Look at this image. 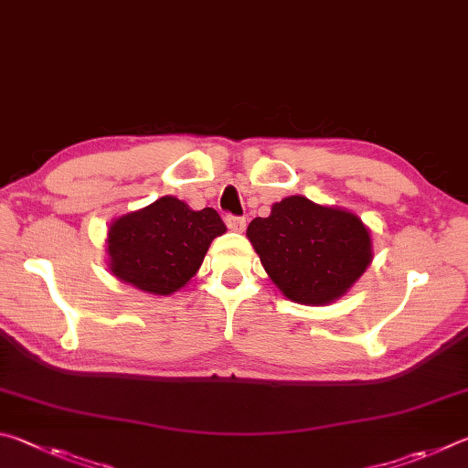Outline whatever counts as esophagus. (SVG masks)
<instances>
[{"mask_svg": "<svg viewBox=\"0 0 468 468\" xmlns=\"http://www.w3.org/2000/svg\"><path fill=\"white\" fill-rule=\"evenodd\" d=\"M226 226L229 229H234V232H244V228H247V218H242V216H226Z\"/></svg>", "mask_w": 468, "mask_h": 468, "instance_id": "esophagus-1", "label": "esophagus"}]
</instances>
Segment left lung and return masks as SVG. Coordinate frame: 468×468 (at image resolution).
Segmentation results:
<instances>
[{
    "label": "left lung",
    "instance_id": "8db88e82",
    "mask_svg": "<svg viewBox=\"0 0 468 468\" xmlns=\"http://www.w3.org/2000/svg\"><path fill=\"white\" fill-rule=\"evenodd\" d=\"M269 277L300 304H329L343 296L372 261V244L354 213L288 197L271 216L247 229Z\"/></svg>",
    "mask_w": 468,
    "mask_h": 468
}]
</instances>
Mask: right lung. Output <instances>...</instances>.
<instances>
[{"mask_svg": "<svg viewBox=\"0 0 468 468\" xmlns=\"http://www.w3.org/2000/svg\"><path fill=\"white\" fill-rule=\"evenodd\" d=\"M224 232L216 209L193 211L176 197H162L111 226V271L137 290L168 296L191 280L211 240Z\"/></svg>", "mask_w": 468, "mask_h": 468, "instance_id": "1", "label": "right lung"}]
</instances>
